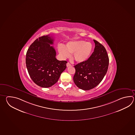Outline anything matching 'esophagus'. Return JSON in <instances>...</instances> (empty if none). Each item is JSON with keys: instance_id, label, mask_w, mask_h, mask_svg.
Here are the masks:
<instances>
[{"instance_id": "34e87169", "label": "esophagus", "mask_w": 135, "mask_h": 135, "mask_svg": "<svg viewBox=\"0 0 135 135\" xmlns=\"http://www.w3.org/2000/svg\"><path fill=\"white\" fill-rule=\"evenodd\" d=\"M66 66H67V67H69V66H71V64L69 62H67L66 64Z\"/></svg>"}]
</instances>
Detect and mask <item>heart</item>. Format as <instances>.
I'll return each mask as SVG.
<instances>
[{"mask_svg": "<svg viewBox=\"0 0 135 135\" xmlns=\"http://www.w3.org/2000/svg\"><path fill=\"white\" fill-rule=\"evenodd\" d=\"M93 45L89 42L84 40H74L69 42L64 47L62 45L58 46V50L63 59L68 58L73 53V58L77 62L86 61L90 56Z\"/></svg>", "mask_w": 135, "mask_h": 135, "instance_id": "heart-1", "label": "heart"}]
</instances>
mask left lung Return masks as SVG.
I'll list each match as a JSON object with an SVG mask.
<instances>
[{
  "label": "left lung",
  "instance_id": "8db88e82",
  "mask_svg": "<svg viewBox=\"0 0 135 135\" xmlns=\"http://www.w3.org/2000/svg\"><path fill=\"white\" fill-rule=\"evenodd\" d=\"M94 51L86 61L74 65V82L78 88L88 90L101 82L107 72L109 59L104 47L95 40Z\"/></svg>",
  "mask_w": 135,
  "mask_h": 135
}]
</instances>
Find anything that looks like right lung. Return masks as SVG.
I'll return each mask as SVG.
<instances>
[{
    "label": "right lung",
    "mask_w": 135,
    "mask_h": 135,
    "mask_svg": "<svg viewBox=\"0 0 135 135\" xmlns=\"http://www.w3.org/2000/svg\"><path fill=\"white\" fill-rule=\"evenodd\" d=\"M53 41L49 35L39 37L31 45L26 55V65L31 78L37 85L45 88L57 82L67 63L56 58V51L50 46Z\"/></svg>",
    "instance_id": "add662e5"
}]
</instances>
